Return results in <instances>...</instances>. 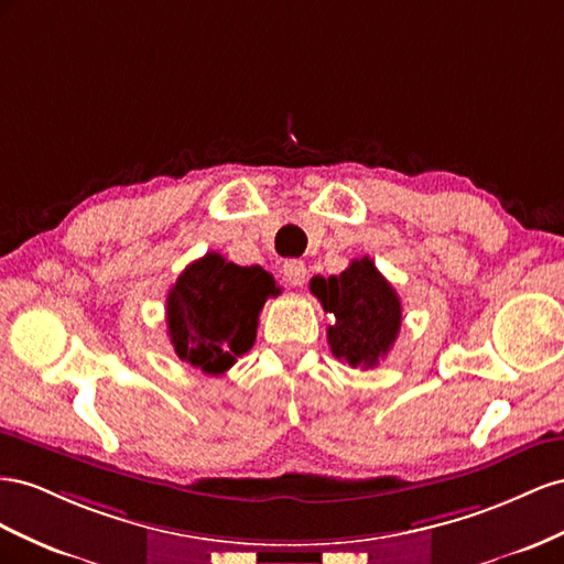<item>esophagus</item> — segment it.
I'll return each instance as SVG.
<instances>
[{
    "mask_svg": "<svg viewBox=\"0 0 564 564\" xmlns=\"http://www.w3.org/2000/svg\"><path fill=\"white\" fill-rule=\"evenodd\" d=\"M283 276L285 281L300 288L304 285V281H307V264H304L302 260H285L283 262Z\"/></svg>",
    "mask_w": 564,
    "mask_h": 564,
    "instance_id": "1",
    "label": "esophagus"
}]
</instances>
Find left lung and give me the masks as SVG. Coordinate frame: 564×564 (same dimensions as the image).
<instances>
[{
  "label": "left lung",
  "instance_id": "obj_1",
  "mask_svg": "<svg viewBox=\"0 0 564 564\" xmlns=\"http://www.w3.org/2000/svg\"><path fill=\"white\" fill-rule=\"evenodd\" d=\"M310 291L335 318L328 326L335 357L351 368L378 366L399 335L401 302L373 260H354L340 276H314Z\"/></svg>",
  "mask_w": 564,
  "mask_h": 564
}]
</instances>
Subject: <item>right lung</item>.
<instances>
[{
	"instance_id": "add662e5",
	"label": "right lung",
	"mask_w": 564,
	"mask_h": 564,
	"mask_svg": "<svg viewBox=\"0 0 564 564\" xmlns=\"http://www.w3.org/2000/svg\"><path fill=\"white\" fill-rule=\"evenodd\" d=\"M262 267H238L217 252L191 262L167 295V335L176 357L221 376L254 345L257 318L279 295Z\"/></svg>"
}]
</instances>
